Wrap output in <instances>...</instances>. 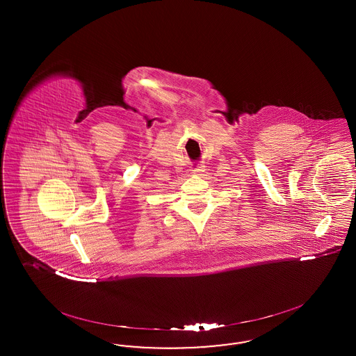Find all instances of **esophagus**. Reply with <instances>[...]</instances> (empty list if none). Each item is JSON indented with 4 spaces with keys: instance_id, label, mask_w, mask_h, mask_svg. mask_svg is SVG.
<instances>
[{
    "instance_id": "1",
    "label": "esophagus",
    "mask_w": 356,
    "mask_h": 356,
    "mask_svg": "<svg viewBox=\"0 0 356 356\" xmlns=\"http://www.w3.org/2000/svg\"><path fill=\"white\" fill-rule=\"evenodd\" d=\"M204 171H205V168H204L202 165H198L197 168H194L193 173H195V175H201Z\"/></svg>"
}]
</instances>
